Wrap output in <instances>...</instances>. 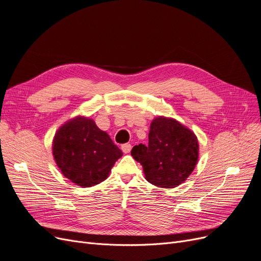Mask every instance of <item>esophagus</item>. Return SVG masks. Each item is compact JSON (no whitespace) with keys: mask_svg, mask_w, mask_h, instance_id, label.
<instances>
[{"mask_svg":"<svg viewBox=\"0 0 261 261\" xmlns=\"http://www.w3.org/2000/svg\"><path fill=\"white\" fill-rule=\"evenodd\" d=\"M131 147H132V146H131L130 143H125V144H123V145H121V149H122V151H123L124 153L130 152Z\"/></svg>","mask_w":261,"mask_h":261,"instance_id":"1","label":"esophagus"}]
</instances>
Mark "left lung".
<instances>
[{
	"label": "left lung",
	"instance_id": "left-lung-1",
	"mask_svg": "<svg viewBox=\"0 0 261 261\" xmlns=\"http://www.w3.org/2000/svg\"><path fill=\"white\" fill-rule=\"evenodd\" d=\"M131 155L141 163L150 184L174 188L188 178L197 165L198 139L177 120L159 116L150 123L148 145H136Z\"/></svg>",
	"mask_w": 261,
	"mask_h": 261
}]
</instances>
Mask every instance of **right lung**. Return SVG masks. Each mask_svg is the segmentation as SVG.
<instances>
[{"instance_id": "obj_1", "label": "right lung", "mask_w": 261, "mask_h": 261, "mask_svg": "<svg viewBox=\"0 0 261 261\" xmlns=\"http://www.w3.org/2000/svg\"><path fill=\"white\" fill-rule=\"evenodd\" d=\"M53 155L67 179L82 187H91L108 178L122 151L92 119L77 116L56 132Z\"/></svg>"}]
</instances>
